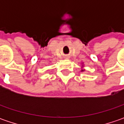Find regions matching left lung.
I'll return each instance as SVG.
<instances>
[{"instance_id":"left-lung-1","label":"left lung","mask_w":124,"mask_h":124,"mask_svg":"<svg viewBox=\"0 0 124 124\" xmlns=\"http://www.w3.org/2000/svg\"><path fill=\"white\" fill-rule=\"evenodd\" d=\"M83 65H82V68H83ZM84 70H84V69H82V70H81V72H83Z\"/></svg>"}]
</instances>
